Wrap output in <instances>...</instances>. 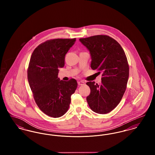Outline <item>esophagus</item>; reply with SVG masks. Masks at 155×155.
<instances>
[{
	"label": "esophagus",
	"instance_id": "34e87169",
	"mask_svg": "<svg viewBox=\"0 0 155 155\" xmlns=\"http://www.w3.org/2000/svg\"><path fill=\"white\" fill-rule=\"evenodd\" d=\"M78 84L79 85H84V84H85V82H84V81H78Z\"/></svg>",
	"mask_w": 155,
	"mask_h": 155
}]
</instances>
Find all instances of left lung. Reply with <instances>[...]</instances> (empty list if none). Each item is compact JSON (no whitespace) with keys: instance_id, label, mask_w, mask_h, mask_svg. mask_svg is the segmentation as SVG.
Wrapping results in <instances>:
<instances>
[{"instance_id":"8db88e82","label":"left lung","mask_w":155,"mask_h":155,"mask_svg":"<svg viewBox=\"0 0 155 155\" xmlns=\"http://www.w3.org/2000/svg\"><path fill=\"white\" fill-rule=\"evenodd\" d=\"M91 54V67L102 73V82L86 83L91 89L87 101L91 110L98 114L113 110L125 92L129 66L121 45L107 35H95L79 39Z\"/></svg>"}]
</instances>
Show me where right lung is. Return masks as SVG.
Segmentation results:
<instances>
[{"instance_id": "obj_1", "label": "right lung", "mask_w": 155, "mask_h": 155, "mask_svg": "<svg viewBox=\"0 0 155 155\" xmlns=\"http://www.w3.org/2000/svg\"><path fill=\"white\" fill-rule=\"evenodd\" d=\"M74 39H54L47 41L35 49L27 71L28 81L38 106L46 115L58 118L68 110L71 96L77 82L58 78L59 68L64 66L67 52L75 44Z\"/></svg>"}]
</instances>
